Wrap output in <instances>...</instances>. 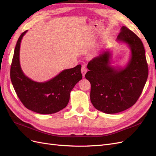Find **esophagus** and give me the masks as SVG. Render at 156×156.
Listing matches in <instances>:
<instances>
[{"label": "esophagus", "instance_id": "obj_1", "mask_svg": "<svg viewBox=\"0 0 156 156\" xmlns=\"http://www.w3.org/2000/svg\"><path fill=\"white\" fill-rule=\"evenodd\" d=\"M81 71H82V73L83 77H84L85 75V73H86L87 71V69L86 66H82V70H81Z\"/></svg>", "mask_w": 156, "mask_h": 156}]
</instances>
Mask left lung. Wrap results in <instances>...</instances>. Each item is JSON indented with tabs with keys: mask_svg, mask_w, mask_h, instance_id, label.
<instances>
[{
	"mask_svg": "<svg viewBox=\"0 0 156 156\" xmlns=\"http://www.w3.org/2000/svg\"><path fill=\"white\" fill-rule=\"evenodd\" d=\"M117 42L125 44L130 50L124 67L113 66L112 50L107 49L87 65L85 78L91 84L90 101L95 108L108 114L123 112L135 104L148 77L144 46L140 39L122 26Z\"/></svg>",
	"mask_w": 156,
	"mask_h": 156,
	"instance_id": "8db88e82",
	"label": "left lung"
}]
</instances>
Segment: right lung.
<instances>
[{
    "label": "right lung",
    "instance_id": "obj_1",
    "mask_svg": "<svg viewBox=\"0 0 156 156\" xmlns=\"http://www.w3.org/2000/svg\"><path fill=\"white\" fill-rule=\"evenodd\" d=\"M28 30L23 32L15 46L11 66V80L20 100L27 109L40 114H52L64 108L70 93L82 78V66L64 69L44 82L34 81L23 72L20 62V44Z\"/></svg>",
    "mask_w": 156,
    "mask_h": 156
}]
</instances>
